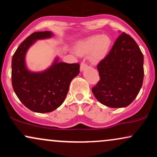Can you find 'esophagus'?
<instances>
[{"label":"esophagus","mask_w":157,"mask_h":157,"mask_svg":"<svg viewBox=\"0 0 157 157\" xmlns=\"http://www.w3.org/2000/svg\"><path fill=\"white\" fill-rule=\"evenodd\" d=\"M87 66H88L87 63H86L85 61H82V62L81 63V64H80V70H81V71H82V70H84V68H86V67H87Z\"/></svg>","instance_id":"1"}]
</instances>
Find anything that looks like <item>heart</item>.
Wrapping results in <instances>:
<instances>
[{"mask_svg":"<svg viewBox=\"0 0 157 157\" xmlns=\"http://www.w3.org/2000/svg\"><path fill=\"white\" fill-rule=\"evenodd\" d=\"M111 43V39L107 35L92 36L77 46V52L79 55H83L91 51L90 59L96 63L106 55Z\"/></svg>","mask_w":157,"mask_h":157,"instance_id":"b5f03b06","label":"heart"}]
</instances>
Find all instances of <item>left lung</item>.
Segmentation results:
<instances>
[{
    "instance_id": "8db88e82",
    "label": "left lung",
    "mask_w": 157,
    "mask_h": 157,
    "mask_svg": "<svg viewBox=\"0 0 157 157\" xmlns=\"http://www.w3.org/2000/svg\"><path fill=\"white\" fill-rule=\"evenodd\" d=\"M143 60L136 41L122 32L97 66L100 80L91 89L97 100L111 108L130 105L143 82Z\"/></svg>"
}]
</instances>
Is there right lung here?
I'll return each instance as SVG.
<instances>
[{"mask_svg": "<svg viewBox=\"0 0 157 157\" xmlns=\"http://www.w3.org/2000/svg\"><path fill=\"white\" fill-rule=\"evenodd\" d=\"M51 32H34L20 44L12 60V84L21 102L32 111L51 112L62 105L80 64L55 63L41 73L30 72L25 66V55L36 40L48 38Z\"/></svg>", "mask_w": 157, "mask_h": 157, "instance_id": "obj_1", "label": "right lung"}]
</instances>
